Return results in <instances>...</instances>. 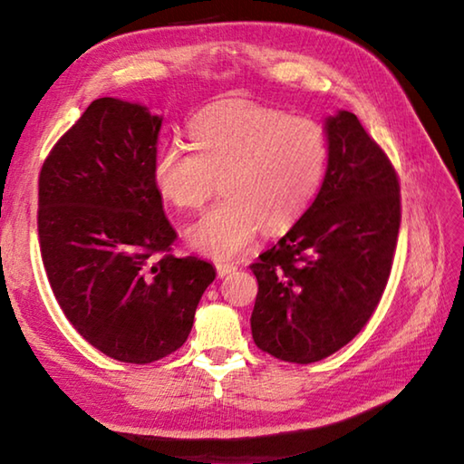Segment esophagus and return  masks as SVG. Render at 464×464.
Returning a JSON list of instances; mask_svg holds the SVG:
<instances>
[{"label":"esophagus","instance_id":"1","mask_svg":"<svg viewBox=\"0 0 464 464\" xmlns=\"http://www.w3.org/2000/svg\"><path fill=\"white\" fill-rule=\"evenodd\" d=\"M215 268H217V274L218 276H227V274H231V272H235V268H237V266L235 264H229V262H217L215 264Z\"/></svg>","mask_w":464,"mask_h":464}]
</instances>
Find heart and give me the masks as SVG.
<instances>
[{
  "mask_svg": "<svg viewBox=\"0 0 464 464\" xmlns=\"http://www.w3.org/2000/svg\"><path fill=\"white\" fill-rule=\"evenodd\" d=\"M192 145L174 140L153 161L157 190L182 210L223 198L186 231L202 256L227 260L254 243L260 223L286 229L315 200L324 184L329 140L317 121L285 110L229 100L190 122Z\"/></svg>",
  "mask_w": 464,
  "mask_h": 464,
  "instance_id": "heart-1",
  "label": "heart"
}]
</instances>
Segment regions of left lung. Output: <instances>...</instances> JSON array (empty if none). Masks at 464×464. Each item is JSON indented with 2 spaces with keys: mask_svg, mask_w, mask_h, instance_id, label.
I'll use <instances>...</instances> for the list:
<instances>
[{
  "mask_svg": "<svg viewBox=\"0 0 464 464\" xmlns=\"http://www.w3.org/2000/svg\"><path fill=\"white\" fill-rule=\"evenodd\" d=\"M327 171L317 198L249 268L251 335L295 364L332 356L362 332L387 286L401 223L399 179L356 114L325 121Z\"/></svg>",
  "mask_w": 464,
  "mask_h": 464,
  "instance_id": "8db88e82",
  "label": "left lung"
}]
</instances>
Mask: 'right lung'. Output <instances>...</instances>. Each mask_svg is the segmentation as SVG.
Here are the masks:
<instances>
[{
    "label": "right lung",
    "mask_w": 464,
    "mask_h": 464,
    "mask_svg": "<svg viewBox=\"0 0 464 464\" xmlns=\"http://www.w3.org/2000/svg\"><path fill=\"white\" fill-rule=\"evenodd\" d=\"M161 116L93 100L38 178V239L53 295L80 335L149 364L188 340L213 264L169 254L176 231L153 178Z\"/></svg>",
    "instance_id": "1"
}]
</instances>
